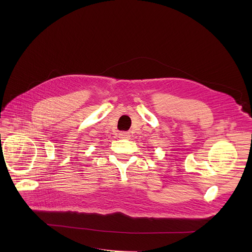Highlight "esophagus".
Listing matches in <instances>:
<instances>
[{"label": "esophagus", "mask_w": 252, "mask_h": 252, "mask_svg": "<svg viewBox=\"0 0 252 252\" xmlns=\"http://www.w3.org/2000/svg\"><path fill=\"white\" fill-rule=\"evenodd\" d=\"M118 136L121 139H125V140H127L130 138V134L127 133V131H122V133L118 134Z\"/></svg>", "instance_id": "obj_1"}]
</instances>
